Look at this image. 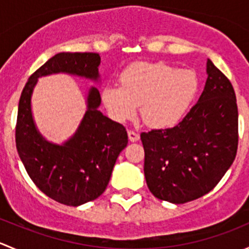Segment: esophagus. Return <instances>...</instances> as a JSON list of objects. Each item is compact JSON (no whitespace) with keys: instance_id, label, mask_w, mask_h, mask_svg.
<instances>
[{"instance_id":"esophagus-1","label":"esophagus","mask_w":249,"mask_h":249,"mask_svg":"<svg viewBox=\"0 0 249 249\" xmlns=\"http://www.w3.org/2000/svg\"><path fill=\"white\" fill-rule=\"evenodd\" d=\"M127 136H129V140L131 141V142H137V141L140 140V135L137 134V132L131 131V130L127 131Z\"/></svg>"}]
</instances>
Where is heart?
Returning <instances> with one entry per match:
<instances>
[{
    "instance_id": "b5f03b06",
    "label": "heart",
    "mask_w": 249,
    "mask_h": 249,
    "mask_svg": "<svg viewBox=\"0 0 249 249\" xmlns=\"http://www.w3.org/2000/svg\"><path fill=\"white\" fill-rule=\"evenodd\" d=\"M119 85H106L101 100L109 117L124 123L141 118L154 129H167L184 118L196 97L199 79L190 70H178L165 62H136L120 74Z\"/></svg>"
}]
</instances>
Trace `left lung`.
<instances>
[{
    "instance_id": "obj_1",
    "label": "left lung",
    "mask_w": 249,
    "mask_h": 249,
    "mask_svg": "<svg viewBox=\"0 0 249 249\" xmlns=\"http://www.w3.org/2000/svg\"><path fill=\"white\" fill-rule=\"evenodd\" d=\"M199 101L175 127L141 134L144 176L155 197L185 203L210 193L235 160L238 112L233 88L210 59Z\"/></svg>"
}]
</instances>
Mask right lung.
I'll use <instances>...</instances> for the list:
<instances>
[{
	"instance_id": "right-lung-1",
	"label": "right lung",
	"mask_w": 249,
	"mask_h": 249,
	"mask_svg": "<svg viewBox=\"0 0 249 249\" xmlns=\"http://www.w3.org/2000/svg\"><path fill=\"white\" fill-rule=\"evenodd\" d=\"M97 53H59L27 80L18 107V154L35 184L47 196L67 206L97 199L106 190L118 155L127 144L125 127L99 110L101 96L91 87L79 126L66 142L55 144L39 134L31 110V97L39 77L67 73L99 82Z\"/></svg>"
}]
</instances>
